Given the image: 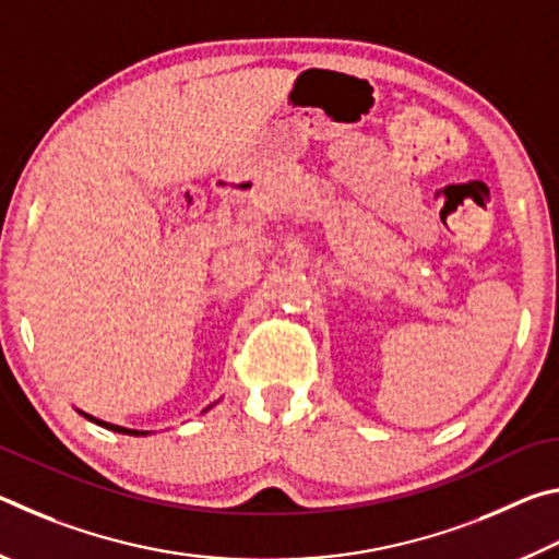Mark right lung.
<instances>
[{
  "instance_id": "1",
  "label": "right lung",
  "mask_w": 559,
  "mask_h": 559,
  "mask_svg": "<svg viewBox=\"0 0 559 559\" xmlns=\"http://www.w3.org/2000/svg\"><path fill=\"white\" fill-rule=\"evenodd\" d=\"M88 416V414H86ZM91 421H96V424H100V427H106V429H110V431H120V433H130V437H140V433H147V431H135V429H122V427H116V424H106V421H100V419H93V416H88Z\"/></svg>"
}]
</instances>
